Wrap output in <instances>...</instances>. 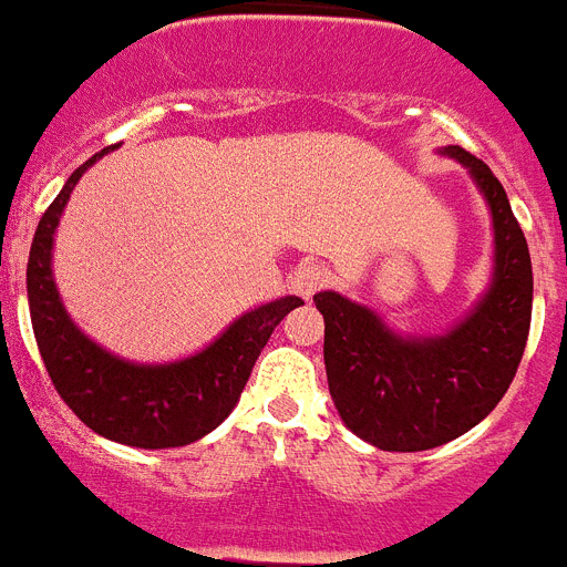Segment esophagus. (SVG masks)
Masks as SVG:
<instances>
[{
	"label": "esophagus",
	"mask_w": 567,
	"mask_h": 567,
	"mask_svg": "<svg viewBox=\"0 0 567 567\" xmlns=\"http://www.w3.org/2000/svg\"><path fill=\"white\" fill-rule=\"evenodd\" d=\"M329 268L320 265V261H302V265L291 274V288L302 299H311L326 282H329Z\"/></svg>",
	"instance_id": "obj_1"
}]
</instances>
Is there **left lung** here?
<instances>
[{
    "instance_id": "8db88e82",
    "label": "left lung",
    "mask_w": 567,
    "mask_h": 567,
    "mask_svg": "<svg viewBox=\"0 0 567 567\" xmlns=\"http://www.w3.org/2000/svg\"><path fill=\"white\" fill-rule=\"evenodd\" d=\"M492 215L486 291L443 334H399L370 306L315 293L326 320V379L343 425L381 451H427L495 411L522 363L533 315V265L507 192L489 165L445 145Z\"/></svg>"
}]
</instances>
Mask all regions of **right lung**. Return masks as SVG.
<instances>
[{
  "instance_id": "1",
  "label": "right lung",
  "mask_w": 567,
  "mask_h": 567,
  "mask_svg": "<svg viewBox=\"0 0 567 567\" xmlns=\"http://www.w3.org/2000/svg\"><path fill=\"white\" fill-rule=\"evenodd\" d=\"M104 154L107 151L90 156L72 172L37 224L25 274L37 347L60 399L104 440L133 449H177L197 443L233 413L256 358L282 317L302 306V299L279 297L244 311L209 347L179 361H127L95 343L78 329L60 299L52 250L72 188Z\"/></svg>"
}]
</instances>
